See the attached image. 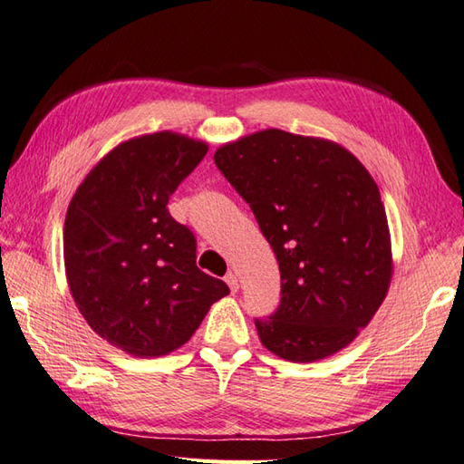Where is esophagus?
Listing matches in <instances>:
<instances>
[{
  "label": "esophagus",
  "instance_id": "1",
  "mask_svg": "<svg viewBox=\"0 0 464 464\" xmlns=\"http://www.w3.org/2000/svg\"><path fill=\"white\" fill-rule=\"evenodd\" d=\"M224 280H226V285L230 286V290H232V292H238V276H236L234 272H228V274H226Z\"/></svg>",
  "mask_w": 464,
  "mask_h": 464
}]
</instances>
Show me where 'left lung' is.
Returning a JSON list of instances; mask_svg holds the SVG:
<instances>
[{
  "label": "left lung",
  "mask_w": 464,
  "mask_h": 464,
  "mask_svg": "<svg viewBox=\"0 0 464 464\" xmlns=\"http://www.w3.org/2000/svg\"><path fill=\"white\" fill-rule=\"evenodd\" d=\"M214 162L250 206L280 268V304L254 318L262 344L312 362L351 344L389 290L391 236L381 192L338 144L264 130Z\"/></svg>",
  "instance_id": "8db88e82"
}]
</instances>
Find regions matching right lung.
Here are the masks:
<instances>
[{
    "instance_id": "right-lung-1",
    "label": "right lung",
    "mask_w": 464,
    "mask_h": 464,
    "mask_svg": "<svg viewBox=\"0 0 464 464\" xmlns=\"http://www.w3.org/2000/svg\"><path fill=\"white\" fill-rule=\"evenodd\" d=\"M206 152L172 131L124 141L70 202L63 260L72 296L93 333L128 354L176 351L230 292L196 266V236L168 210Z\"/></svg>"
}]
</instances>
